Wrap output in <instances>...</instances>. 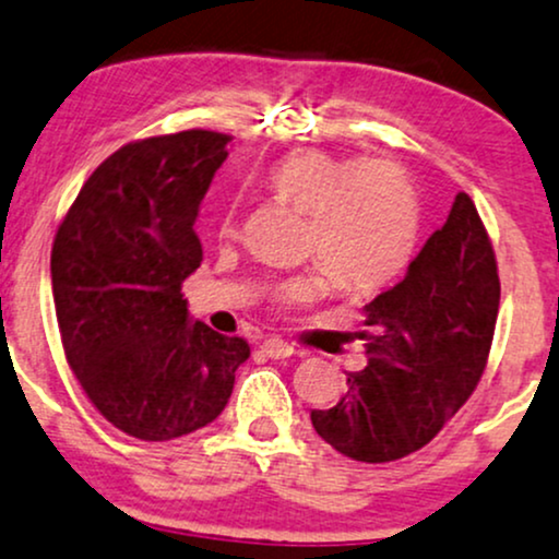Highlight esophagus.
Wrapping results in <instances>:
<instances>
[{
  "label": "esophagus",
  "mask_w": 559,
  "mask_h": 559,
  "mask_svg": "<svg viewBox=\"0 0 559 559\" xmlns=\"http://www.w3.org/2000/svg\"><path fill=\"white\" fill-rule=\"evenodd\" d=\"M261 353H264L266 358L280 360V358H290L295 353V347L287 345L285 340H280V337H269V340H264V343H261Z\"/></svg>",
  "instance_id": "esophagus-1"
}]
</instances>
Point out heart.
<instances>
[{
	"instance_id": "1",
	"label": "heart",
	"mask_w": 559,
	"mask_h": 559,
	"mask_svg": "<svg viewBox=\"0 0 559 559\" xmlns=\"http://www.w3.org/2000/svg\"><path fill=\"white\" fill-rule=\"evenodd\" d=\"M269 186L311 214L308 251L353 290L392 280L416 251L421 206L411 175L397 162L304 148L269 169ZM233 227L227 216L225 235ZM321 293V272L298 274L277 287V298L287 306H306Z\"/></svg>"
}]
</instances>
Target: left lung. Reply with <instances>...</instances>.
Listing matches in <instances>:
<instances>
[{"mask_svg":"<svg viewBox=\"0 0 559 559\" xmlns=\"http://www.w3.org/2000/svg\"><path fill=\"white\" fill-rule=\"evenodd\" d=\"M369 364L347 373L317 435L360 463L421 450L474 395L487 366L500 277L474 201L457 193L448 222L424 242L405 277L364 308Z\"/></svg>","mask_w":559,"mask_h":559,"instance_id":"obj_1","label":"left lung"}]
</instances>
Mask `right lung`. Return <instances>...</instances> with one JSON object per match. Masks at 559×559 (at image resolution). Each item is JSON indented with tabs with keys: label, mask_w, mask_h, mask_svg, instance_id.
I'll list each match as a JSON object with an SVG mask.
<instances>
[{
	"label": "right lung",
	"mask_w": 559,
	"mask_h": 559,
	"mask_svg": "<svg viewBox=\"0 0 559 559\" xmlns=\"http://www.w3.org/2000/svg\"><path fill=\"white\" fill-rule=\"evenodd\" d=\"M229 135L135 141L85 180L57 229L51 293L64 356L96 411L143 442L212 424L251 356L193 321L182 282L201 266L193 222Z\"/></svg>",
	"instance_id": "obj_1"
}]
</instances>
